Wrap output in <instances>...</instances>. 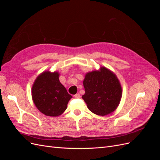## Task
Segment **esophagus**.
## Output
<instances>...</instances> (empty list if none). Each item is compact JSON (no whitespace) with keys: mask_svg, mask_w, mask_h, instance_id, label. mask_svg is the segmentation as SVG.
<instances>
[{"mask_svg":"<svg viewBox=\"0 0 160 160\" xmlns=\"http://www.w3.org/2000/svg\"><path fill=\"white\" fill-rule=\"evenodd\" d=\"M74 97H75V98H77V99H79V98H81V95H80L79 93H77V94L75 95H74Z\"/></svg>","mask_w":160,"mask_h":160,"instance_id":"34e87169","label":"esophagus"}]
</instances>
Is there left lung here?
Returning <instances> with one entry per match:
<instances>
[{"instance_id": "1", "label": "left lung", "mask_w": 160, "mask_h": 160, "mask_svg": "<svg viewBox=\"0 0 160 160\" xmlns=\"http://www.w3.org/2000/svg\"><path fill=\"white\" fill-rule=\"evenodd\" d=\"M85 93L82 96L88 109L99 115L114 111L120 102L122 87L117 77L105 67L87 73L83 81Z\"/></svg>"}]
</instances>
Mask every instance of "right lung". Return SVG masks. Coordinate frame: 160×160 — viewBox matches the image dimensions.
I'll return each instance as SVG.
<instances>
[{
	"label": "right lung",
	"instance_id": "add662e5",
	"mask_svg": "<svg viewBox=\"0 0 160 160\" xmlns=\"http://www.w3.org/2000/svg\"><path fill=\"white\" fill-rule=\"evenodd\" d=\"M33 102L41 113L47 116L60 115L66 110L72 96L59 79L57 72H43L32 88Z\"/></svg>",
	"mask_w": 160,
	"mask_h": 160
}]
</instances>
